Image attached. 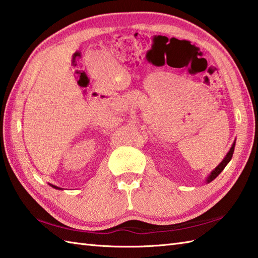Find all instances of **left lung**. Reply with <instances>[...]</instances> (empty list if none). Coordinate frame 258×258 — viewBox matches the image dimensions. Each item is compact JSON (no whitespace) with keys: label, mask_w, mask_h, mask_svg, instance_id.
<instances>
[{"label":"left lung","mask_w":258,"mask_h":258,"mask_svg":"<svg viewBox=\"0 0 258 258\" xmlns=\"http://www.w3.org/2000/svg\"><path fill=\"white\" fill-rule=\"evenodd\" d=\"M234 150H235V143L233 144V146H231V149H230V151L228 153H227V155L225 156V159L221 161V163L217 166V168L213 171V172H211V174L208 176V179H207V181H208V182H211V181H213L214 179H216L217 176L219 175V173L221 172V171H223L224 169H225V166L228 164V162L230 161V159L233 158V153H234Z\"/></svg>","instance_id":"1"}]
</instances>
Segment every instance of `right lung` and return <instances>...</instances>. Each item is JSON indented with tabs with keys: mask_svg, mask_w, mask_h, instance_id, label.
I'll list each match as a JSON object with an SVG mask.
<instances>
[{
	"mask_svg": "<svg viewBox=\"0 0 258 258\" xmlns=\"http://www.w3.org/2000/svg\"><path fill=\"white\" fill-rule=\"evenodd\" d=\"M52 186H53V188H57V186H55V185H52ZM57 189H58V188H57Z\"/></svg>",
	"mask_w": 258,
	"mask_h": 258,
	"instance_id": "1",
	"label": "right lung"
}]
</instances>
